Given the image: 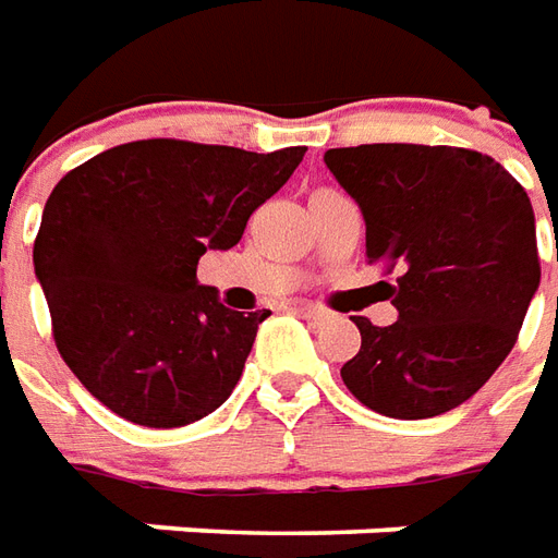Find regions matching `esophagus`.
<instances>
[{
    "label": "esophagus",
    "instance_id": "34e87169",
    "mask_svg": "<svg viewBox=\"0 0 558 558\" xmlns=\"http://www.w3.org/2000/svg\"><path fill=\"white\" fill-rule=\"evenodd\" d=\"M294 312L303 315V318H310V322L322 324V322H330V312L322 310V306H312V303H294Z\"/></svg>",
    "mask_w": 558,
    "mask_h": 558
}]
</instances>
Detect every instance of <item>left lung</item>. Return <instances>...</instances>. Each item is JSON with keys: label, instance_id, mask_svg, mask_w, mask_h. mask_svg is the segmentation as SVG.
Here are the masks:
<instances>
[{"label": "left lung", "instance_id": "1", "mask_svg": "<svg viewBox=\"0 0 558 558\" xmlns=\"http://www.w3.org/2000/svg\"><path fill=\"white\" fill-rule=\"evenodd\" d=\"M324 165L366 222V258L399 318L354 315L361 351L342 381L366 409L424 421L475 397L511 354L538 291L535 213L499 161L462 146L361 144ZM558 258V255H556Z\"/></svg>", "mask_w": 558, "mask_h": 558}]
</instances>
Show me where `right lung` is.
Segmentation results:
<instances>
[{
	"label": "right lung",
	"mask_w": 558,
	"mask_h": 558,
	"mask_svg": "<svg viewBox=\"0 0 558 558\" xmlns=\"http://www.w3.org/2000/svg\"><path fill=\"white\" fill-rule=\"evenodd\" d=\"M303 153L153 137L59 180L35 236V276L62 361L101 405L171 429L231 397L270 310L222 306L216 288L197 286V260L240 243Z\"/></svg>",
	"instance_id": "obj_1"
}]
</instances>
